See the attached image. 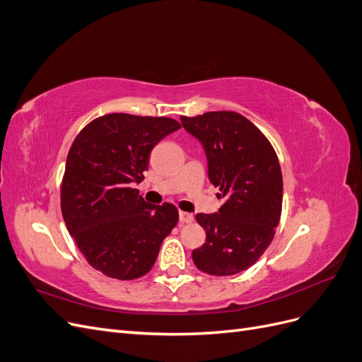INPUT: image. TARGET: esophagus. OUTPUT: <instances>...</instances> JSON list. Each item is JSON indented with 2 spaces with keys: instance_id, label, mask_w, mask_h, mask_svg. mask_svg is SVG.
<instances>
[{
  "instance_id": "1",
  "label": "esophagus",
  "mask_w": 362,
  "mask_h": 362,
  "mask_svg": "<svg viewBox=\"0 0 362 362\" xmlns=\"http://www.w3.org/2000/svg\"><path fill=\"white\" fill-rule=\"evenodd\" d=\"M193 222V214L180 211V223H192Z\"/></svg>"
}]
</instances>
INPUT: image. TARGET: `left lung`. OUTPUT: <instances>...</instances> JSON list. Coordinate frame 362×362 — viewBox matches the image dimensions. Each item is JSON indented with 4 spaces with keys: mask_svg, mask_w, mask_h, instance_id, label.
Here are the masks:
<instances>
[{
    "mask_svg": "<svg viewBox=\"0 0 362 362\" xmlns=\"http://www.w3.org/2000/svg\"><path fill=\"white\" fill-rule=\"evenodd\" d=\"M208 161V178L221 189L218 213L196 214L205 243L192 252L194 266L214 276L247 270L275 235L282 210V173L267 137L235 112L181 116Z\"/></svg>",
    "mask_w": 362,
    "mask_h": 362,
    "instance_id": "8db88e82",
    "label": "left lung"
}]
</instances>
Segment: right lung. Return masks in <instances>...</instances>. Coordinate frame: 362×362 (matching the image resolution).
I'll return each mask as SVG.
<instances>
[{"instance_id":"obj_1","label":"right lung","mask_w":362,"mask_h":362,"mask_svg":"<svg viewBox=\"0 0 362 362\" xmlns=\"http://www.w3.org/2000/svg\"><path fill=\"white\" fill-rule=\"evenodd\" d=\"M181 125L170 117L112 113L75 137L62 181V214L89 264L115 279H137L154 266L175 225L172 204L152 205L133 184L149 154Z\"/></svg>"}]
</instances>
